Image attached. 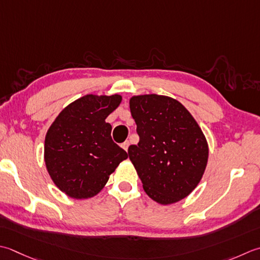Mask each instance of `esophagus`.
<instances>
[{"label":"esophagus","instance_id":"obj_1","mask_svg":"<svg viewBox=\"0 0 260 260\" xmlns=\"http://www.w3.org/2000/svg\"><path fill=\"white\" fill-rule=\"evenodd\" d=\"M128 146H129V142H128V141H125L124 143L121 144V147H123V149H124L125 151L128 150Z\"/></svg>","mask_w":260,"mask_h":260}]
</instances>
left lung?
<instances>
[{
	"label": "left lung",
	"instance_id": "left-lung-1",
	"mask_svg": "<svg viewBox=\"0 0 260 260\" xmlns=\"http://www.w3.org/2000/svg\"><path fill=\"white\" fill-rule=\"evenodd\" d=\"M140 142L128 147L144 191L161 205L184 200L200 184L208 160L206 137L179 101L160 94L129 99Z\"/></svg>",
	"mask_w": 260,
	"mask_h": 260
}]
</instances>
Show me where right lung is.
<instances>
[{"instance_id": "obj_1", "label": "right lung", "mask_w": 260, "mask_h": 260, "mask_svg": "<svg viewBox=\"0 0 260 260\" xmlns=\"http://www.w3.org/2000/svg\"><path fill=\"white\" fill-rule=\"evenodd\" d=\"M121 103L120 94H86L60 111L46 133L44 159L56 187L75 200L99 194L126 151L111 140L106 118Z\"/></svg>"}]
</instances>
